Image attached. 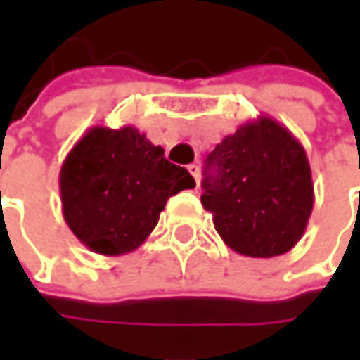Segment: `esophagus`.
<instances>
[{"label":"esophagus","instance_id":"34e87169","mask_svg":"<svg viewBox=\"0 0 360 360\" xmlns=\"http://www.w3.org/2000/svg\"><path fill=\"white\" fill-rule=\"evenodd\" d=\"M188 172L192 174V178L196 180V186H198L200 184V166L198 164H190L188 166Z\"/></svg>","mask_w":360,"mask_h":360}]
</instances>
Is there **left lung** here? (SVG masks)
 I'll return each mask as SVG.
<instances>
[{
    "instance_id": "8db88e82",
    "label": "left lung",
    "mask_w": 360,
    "mask_h": 360,
    "mask_svg": "<svg viewBox=\"0 0 360 360\" xmlns=\"http://www.w3.org/2000/svg\"><path fill=\"white\" fill-rule=\"evenodd\" d=\"M202 206L234 252L272 258L295 248L314 206L302 144L276 120L242 124L208 154Z\"/></svg>"
}]
</instances>
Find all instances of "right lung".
Segmentation results:
<instances>
[{"instance_id": "1", "label": "right lung", "mask_w": 360, "mask_h": 360, "mask_svg": "<svg viewBox=\"0 0 360 360\" xmlns=\"http://www.w3.org/2000/svg\"><path fill=\"white\" fill-rule=\"evenodd\" d=\"M186 168L164 158L134 126L118 130L94 126L60 170L65 224L91 252L128 255L156 229L170 196L194 188Z\"/></svg>"}]
</instances>
